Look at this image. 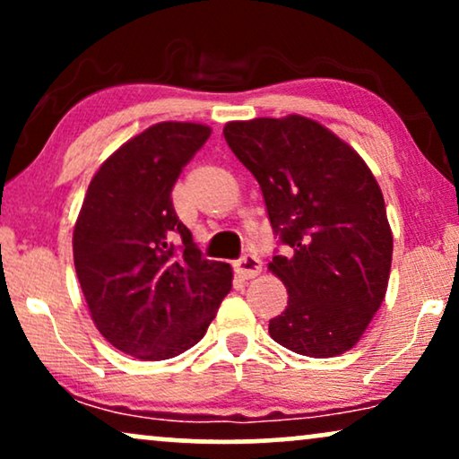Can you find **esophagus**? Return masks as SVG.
Wrapping results in <instances>:
<instances>
[{
    "label": "esophagus",
    "instance_id": "esophagus-1",
    "mask_svg": "<svg viewBox=\"0 0 459 459\" xmlns=\"http://www.w3.org/2000/svg\"><path fill=\"white\" fill-rule=\"evenodd\" d=\"M234 269H236V273L240 275V278L250 280V278H255V275L261 273L263 265H261L259 256L253 255V253H244L240 259L234 263Z\"/></svg>",
    "mask_w": 459,
    "mask_h": 459
}]
</instances>
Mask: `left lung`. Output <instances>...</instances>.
Returning <instances> with one entry per match:
<instances>
[{
  "mask_svg": "<svg viewBox=\"0 0 459 459\" xmlns=\"http://www.w3.org/2000/svg\"><path fill=\"white\" fill-rule=\"evenodd\" d=\"M223 135L259 181L273 234L290 248L269 263L288 290L269 334L307 357L353 349L391 273L393 234L378 181L353 148L311 118L236 121Z\"/></svg>",
  "mask_w": 459,
  "mask_h": 459,
  "instance_id": "obj_1",
  "label": "left lung"
}]
</instances>
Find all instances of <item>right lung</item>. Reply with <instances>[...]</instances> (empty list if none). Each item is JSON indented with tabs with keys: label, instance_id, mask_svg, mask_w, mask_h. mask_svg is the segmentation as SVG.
<instances>
[{
	"label": "right lung",
	"instance_id": "add662e5",
	"mask_svg": "<svg viewBox=\"0 0 459 459\" xmlns=\"http://www.w3.org/2000/svg\"><path fill=\"white\" fill-rule=\"evenodd\" d=\"M209 135L198 123L152 125L87 187L74 269L100 334L131 357L160 361L194 347L231 288V267L204 259L171 198Z\"/></svg>",
	"mask_w": 459,
	"mask_h": 459
}]
</instances>
